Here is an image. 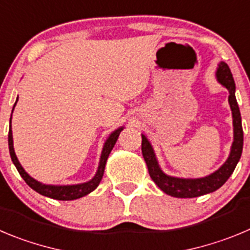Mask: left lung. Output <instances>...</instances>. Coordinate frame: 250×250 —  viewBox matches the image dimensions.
<instances>
[{
    "label": "left lung",
    "instance_id": "8db88e82",
    "mask_svg": "<svg viewBox=\"0 0 250 250\" xmlns=\"http://www.w3.org/2000/svg\"><path fill=\"white\" fill-rule=\"evenodd\" d=\"M216 75L219 83L226 86L229 91L228 102H229L230 110H232L233 132H234V141L232 144L229 156L216 172L210 173L209 176H206V177L202 178H180L166 175L160 168L159 162H157L150 141L147 140V137L145 135H141L143 136L141 151H143V156L145 159L146 165H147L150 177L160 187V189L164 191L166 194L177 197V198H193V197L203 196V194L217 191L230 177L238 161H239L240 156H242L243 127H242L239 106H238L237 99H235V83L228 64L221 62L218 64V68H217Z\"/></svg>",
    "mask_w": 250,
    "mask_h": 250
}]
</instances>
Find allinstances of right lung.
Listing matches in <instances>:
<instances>
[{"label": "right lung", "instance_id": "obj_1", "mask_svg": "<svg viewBox=\"0 0 250 250\" xmlns=\"http://www.w3.org/2000/svg\"><path fill=\"white\" fill-rule=\"evenodd\" d=\"M17 100H16L15 105H13V109H15L16 104H17ZM13 109H12V113H13ZM11 119H12V115H11ZM11 119H10V131H8V147H10L11 159H12V162L15 164L17 171L20 172L21 177L26 181V183L31 187L32 189H34V191L38 192L40 194H42V196H45V197H49V198H53V200H59V201L77 200V198H80V197L86 196V194L93 192L94 189L99 186L100 181H102L103 178V175H104L105 165H106L107 157H109L110 152H111V150H113L114 145L116 144L119 135H120V132L123 131L124 129V127L121 126L109 135V137H107L106 141H105L104 146H103L102 156H100V161H99V166H98L97 173H95V176H94L90 181L84 183H79V185L54 186V185H44V183L38 182L37 180H34L33 177H31V176L24 171L22 165L20 164V161H18L17 156H16V153H15V148H13V137H12V130H11Z\"/></svg>", "mask_w": 250, "mask_h": 250}]
</instances>
